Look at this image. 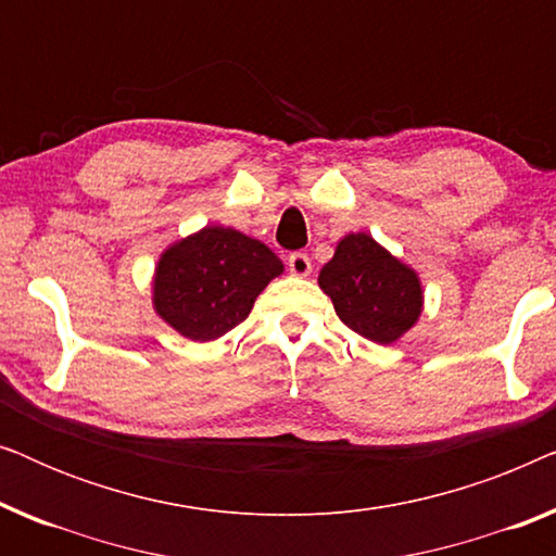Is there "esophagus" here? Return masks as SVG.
I'll use <instances>...</instances> for the list:
<instances>
[{
	"label": "esophagus",
	"instance_id": "obj_1",
	"mask_svg": "<svg viewBox=\"0 0 556 556\" xmlns=\"http://www.w3.org/2000/svg\"><path fill=\"white\" fill-rule=\"evenodd\" d=\"M288 268H291L293 276L306 278L311 273V257L306 253H293L291 257H288Z\"/></svg>",
	"mask_w": 556,
	"mask_h": 556
}]
</instances>
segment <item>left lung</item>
Here are the masks:
<instances>
[{
  "label": "left lung",
  "instance_id": "left-lung-1",
  "mask_svg": "<svg viewBox=\"0 0 556 556\" xmlns=\"http://www.w3.org/2000/svg\"><path fill=\"white\" fill-rule=\"evenodd\" d=\"M318 288L329 295L349 329L375 344H394L420 321L422 280L413 265L367 232H349L318 273Z\"/></svg>",
  "mask_w": 556,
  "mask_h": 556
}]
</instances>
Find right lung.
Masks as SVG:
<instances>
[{"label": "right lung", "instance_id": "right-lung-1", "mask_svg": "<svg viewBox=\"0 0 556 556\" xmlns=\"http://www.w3.org/2000/svg\"><path fill=\"white\" fill-rule=\"evenodd\" d=\"M283 270V261L265 242L207 225L159 255L151 306L166 326L204 344L245 321L257 295Z\"/></svg>", "mask_w": 556, "mask_h": 556}]
</instances>
